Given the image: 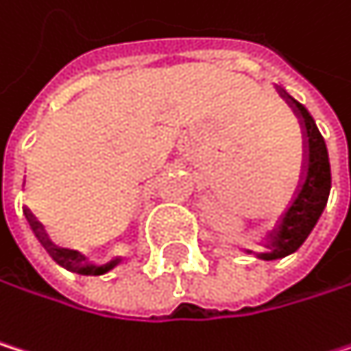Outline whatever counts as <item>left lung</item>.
Instances as JSON below:
<instances>
[{
  "mask_svg": "<svg viewBox=\"0 0 351 351\" xmlns=\"http://www.w3.org/2000/svg\"><path fill=\"white\" fill-rule=\"evenodd\" d=\"M279 93L293 108V112L298 114L302 122L304 137H306V166H304L300 191L291 208L285 212V216L281 218V224L268 237V243H266L268 252L258 254V258L262 260H279V258L293 254L312 233L314 224L318 222L324 206H327L329 191H331L329 154H327V145H324L320 131L316 129L314 118L285 89L279 87Z\"/></svg>",
  "mask_w": 351,
  "mask_h": 351,
  "instance_id": "1",
  "label": "left lung"
}]
</instances>
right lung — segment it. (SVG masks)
Here are the masks:
<instances>
[{
    "instance_id": "add662e5",
    "label": "right lung",
    "mask_w": 351,
    "mask_h": 351,
    "mask_svg": "<svg viewBox=\"0 0 351 351\" xmlns=\"http://www.w3.org/2000/svg\"><path fill=\"white\" fill-rule=\"evenodd\" d=\"M27 218H29V222H31V227H33V231H35L37 239L41 241V245L47 250V254L53 258V262H56V264H60L62 268H66V270H70V272H77V274H101V272L110 270L112 266H116V260H114V262H110V264H104V266H87V264H83V258H79V254H77V252H70V250L56 247V245L47 239V235L43 233V227H41V224L33 218V214H31V212H27Z\"/></svg>"
}]
</instances>
